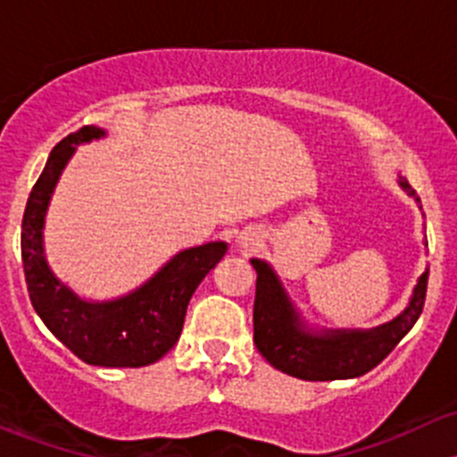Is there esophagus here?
<instances>
[{"mask_svg": "<svg viewBox=\"0 0 457 457\" xmlns=\"http://www.w3.org/2000/svg\"><path fill=\"white\" fill-rule=\"evenodd\" d=\"M241 243H243V247H254V245H258V234L256 232H245L241 237Z\"/></svg>", "mask_w": 457, "mask_h": 457, "instance_id": "esophagus-1", "label": "esophagus"}]
</instances>
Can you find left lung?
<instances>
[{"instance_id": "1", "label": "left lung", "mask_w": 457, "mask_h": 457, "mask_svg": "<svg viewBox=\"0 0 457 457\" xmlns=\"http://www.w3.org/2000/svg\"><path fill=\"white\" fill-rule=\"evenodd\" d=\"M400 186L416 196L407 181ZM420 201V199H418ZM256 270L254 345L271 367L301 380H345L358 378L380 365L395 345L404 338L422 314L427 296L428 270L418 280L411 303L398 318L370 331H322L305 329L280 280L267 262L252 258Z\"/></svg>"}]
</instances>
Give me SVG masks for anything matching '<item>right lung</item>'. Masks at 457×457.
Returning <instances> with one entry per match:
<instances>
[{
	"label": "right lung",
	"instance_id": "obj_1",
	"mask_svg": "<svg viewBox=\"0 0 457 457\" xmlns=\"http://www.w3.org/2000/svg\"><path fill=\"white\" fill-rule=\"evenodd\" d=\"M104 137L84 126L50 152L46 168L32 186L21 220V262L35 312L44 325L75 353L96 367H145L177 345L187 303L228 250L225 243H207L179 252L154 278L119 301L87 303L59 283L48 270L41 247L46 207L75 145Z\"/></svg>",
	"mask_w": 457,
	"mask_h": 457
}]
</instances>
